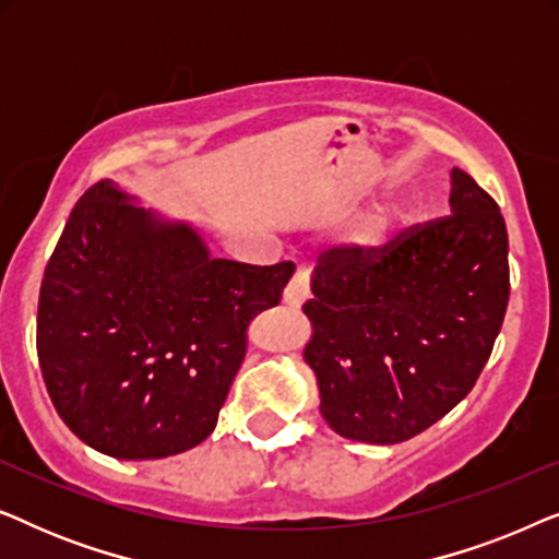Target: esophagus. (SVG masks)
<instances>
[{"instance_id":"obj_1","label":"esophagus","mask_w":559,"mask_h":559,"mask_svg":"<svg viewBox=\"0 0 559 559\" xmlns=\"http://www.w3.org/2000/svg\"><path fill=\"white\" fill-rule=\"evenodd\" d=\"M310 280H312V266H300V270L295 272V277L289 280V285L285 287V302L289 308H300V305L308 300Z\"/></svg>"}]
</instances>
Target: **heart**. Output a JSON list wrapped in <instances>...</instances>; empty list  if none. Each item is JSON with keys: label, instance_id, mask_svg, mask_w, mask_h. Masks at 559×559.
Listing matches in <instances>:
<instances>
[{"label": "heart", "instance_id": "obj_1", "mask_svg": "<svg viewBox=\"0 0 559 559\" xmlns=\"http://www.w3.org/2000/svg\"><path fill=\"white\" fill-rule=\"evenodd\" d=\"M392 221H394V213L389 209L373 211L361 226V241L364 243H381V241H384L389 228H392Z\"/></svg>", "mask_w": 559, "mask_h": 559}]
</instances>
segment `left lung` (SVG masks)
Listing matches in <instances>:
<instances>
[{"label":"left lung","instance_id":"left-lung-1","mask_svg":"<svg viewBox=\"0 0 559 559\" xmlns=\"http://www.w3.org/2000/svg\"><path fill=\"white\" fill-rule=\"evenodd\" d=\"M450 178V216L318 259L305 361L325 423L348 440L394 445L438 423L476 384L501 331L507 224L468 173Z\"/></svg>","mask_w":559,"mask_h":559}]
</instances>
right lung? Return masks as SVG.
I'll use <instances>...</instances> for the list:
<instances>
[{
  "label": "right lung",
  "mask_w": 559,
  "mask_h": 559,
  "mask_svg": "<svg viewBox=\"0 0 559 559\" xmlns=\"http://www.w3.org/2000/svg\"><path fill=\"white\" fill-rule=\"evenodd\" d=\"M295 264L213 259L98 180L73 205L37 302V358L58 415L98 453L178 455L213 432L247 331L282 300Z\"/></svg>",
  "instance_id": "add662e5"
}]
</instances>
